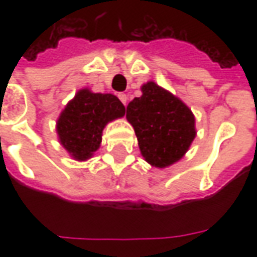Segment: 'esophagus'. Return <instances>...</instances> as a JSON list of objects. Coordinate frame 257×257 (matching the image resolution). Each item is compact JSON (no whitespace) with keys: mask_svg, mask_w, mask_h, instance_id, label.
Wrapping results in <instances>:
<instances>
[{"mask_svg":"<svg viewBox=\"0 0 257 257\" xmlns=\"http://www.w3.org/2000/svg\"><path fill=\"white\" fill-rule=\"evenodd\" d=\"M118 97H119V100L123 103V106H126V103H128V96L125 95V93H119Z\"/></svg>","mask_w":257,"mask_h":257,"instance_id":"obj_1","label":"esophagus"}]
</instances>
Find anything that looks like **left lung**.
<instances>
[{
  "label": "left lung",
  "mask_w": 257,
  "mask_h": 257,
  "mask_svg": "<svg viewBox=\"0 0 257 257\" xmlns=\"http://www.w3.org/2000/svg\"><path fill=\"white\" fill-rule=\"evenodd\" d=\"M142 156L150 165L167 168L187 153L195 138V118L189 107L171 92L149 81L142 96L126 107Z\"/></svg>",
  "instance_id": "obj_1"
}]
</instances>
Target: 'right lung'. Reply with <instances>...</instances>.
Segmentation results:
<instances>
[{
	"label": "right lung",
	"instance_id": "right-lung-1",
	"mask_svg": "<svg viewBox=\"0 0 257 257\" xmlns=\"http://www.w3.org/2000/svg\"><path fill=\"white\" fill-rule=\"evenodd\" d=\"M123 115L125 107L117 96L78 90L58 118L59 142L74 160L86 161L100 147L104 126Z\"/></svg>",
	"mask_w": 257,
	"mask_h": 257
}]
</instances>
